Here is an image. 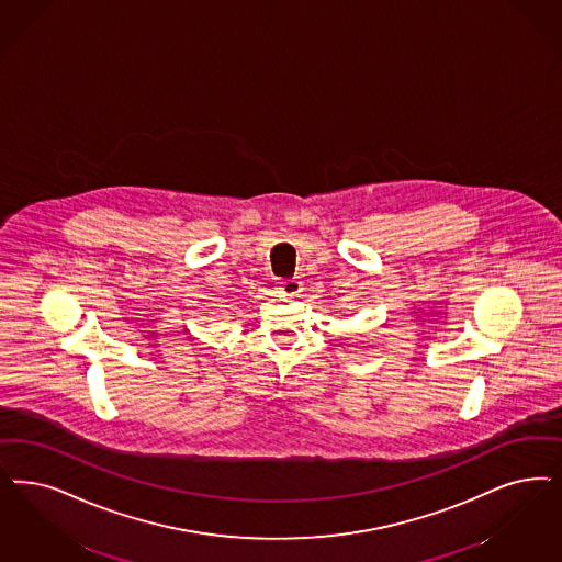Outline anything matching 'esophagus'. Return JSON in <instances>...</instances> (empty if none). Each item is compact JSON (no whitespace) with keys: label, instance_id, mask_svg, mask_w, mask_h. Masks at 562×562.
<instances>
[{"label":"esophagus","instance_id":"34e87169","mask_svg":"<svg viewBox=\"0 0 562 562\" xmlns=\"http://www.w3.org/2000/svg\"><path fill=\"white\" fill-rule=\"evenodd\" d=\"M276 291L280 292V294H284V296H299V292H301V282L299 280H278L276 282Z\"/></svg>","mask_w":562,"mask_h":562}]
</instances>
